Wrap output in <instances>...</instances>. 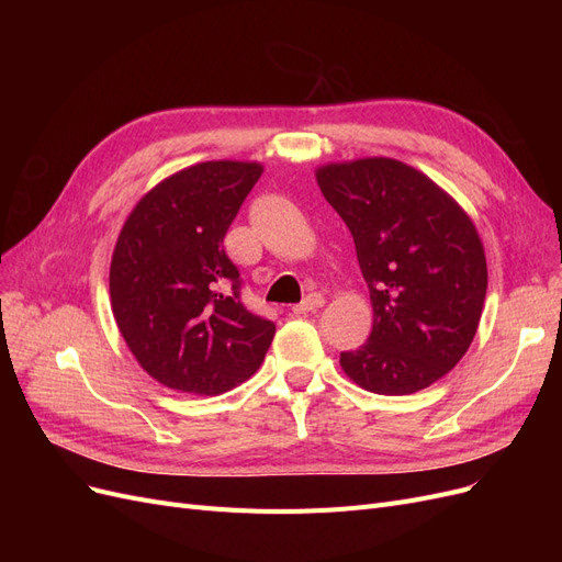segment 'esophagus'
Listing matches in <instances>:
<instances>
[{"label":"esophagus","mask_w":562,"mask_h":562,"mask_svg":"<svg viewBox=\"0 0 562 562\" xmlns=\"http://www.w3.org/2000/svg\"><path fill=\"white\" fill-rule=\"evenodd\" d=\"M323 304H326V297H323L321 293H312V295L304 297L300 304H295V307H293V314H310V312L321 310Z\"/></svg>","instance_id":"34e87169"}]
</instances>
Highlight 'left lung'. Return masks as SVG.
Instances as JSON below:
<instances>
[{"instance_id": "obj_1", "label": "left lung", "mask_w": 562, "mask_h": 562, "mask_svg": "<svg viewBox=\"0 0 562 562\" xmlns=\"http://www.w3.org/2000/svg\"><path fill=\"white\" fill-rule=\"evenodd\" d=\"M316 182L353 236L372 302L368 342L339 353V366L372 394L431 386L462 361L481 323L487 262L473 220L398 159L323 164Z\"/></svg>"}]
</instances>
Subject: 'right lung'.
I'll return each mask as SVG.
<instances>
[{
  "mask_svg": "<svg viewBox=\"0 0 562 562\" xmlns=\"http://www.w3.org/2000/svg\"><path fill=\"white\" fill-rule=\"evenodd\" d=\"M258 161H203L164 178L135 203L110 265L112 314L135 361L159 384L217 396L265 361L277 326L239 297L223 239Z\"/></svg>",
  "mask_w": 562,
  "mask_h": 562,
  "instance_id": "1",
  "label": "right lung"
}]
</instances>
